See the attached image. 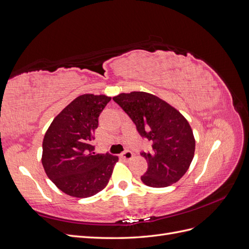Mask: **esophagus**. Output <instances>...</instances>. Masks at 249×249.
Masks as SVG:
<instances>
[{"label":"esophagus","instance_id":"obj_1","mask_svg":"<svg viewBox=\"0 0 249 249\" xmlns=\"http://www.w3.org/2000/svg\"><path fill=\"white\" fill-rule=\"evenodd\" d=\"M122 157L125 160H130L133 158V153L131 150H124V152L122 154Z\"/></svg>","mask_w":249,"mask_h":249}]
</instances>
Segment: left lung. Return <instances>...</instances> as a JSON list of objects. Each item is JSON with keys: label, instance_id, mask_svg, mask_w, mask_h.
<instances>
[{"label": "left lung", "instance_id": "1", "mask_svg": "<svg viewBox=\"0 0 249 249\" xmlns=\"http://www.w3.org/2000/svg\"><path fill=\"white\" fill-rule=\"evenodd\" d=\"M142 138L152 142V152H141L147 170L141 176L146 186L163 188L177 183L189 168L195 140L187 119L169 104L150 93L133 91L113 97Z\"/></svg>", "mask_w": 249, "mask_h": 249}]
</instances>
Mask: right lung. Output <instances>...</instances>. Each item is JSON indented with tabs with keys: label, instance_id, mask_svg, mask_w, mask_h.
<instances>
[{
	"label": "right lung",
	"instance_id": "obj_1",
	"mask_svg": "<svg viewBox=\"0 0 249 249\" xmlns=\"http://www.w3.org/2000/svg\"><path fill=\"white\" fill-rule=\"evenodd\" d=\"M111 101L106 95L83 94L53 120L42 142V165L62 192L85 198L107 186L117 156L95 154L94 131L99 116Z\"/></svg>",
	"mask_w": 249,
	"mask_h": 249
}]
</instances>
